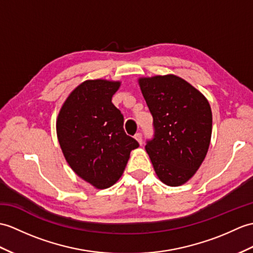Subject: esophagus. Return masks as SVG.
<instances>
[{
  "label": "esophagus",
  "mask_w": 253,
  "mask_h": 253,
  "mask_svg": "<svg viewBox=\"0 0 253 253\" xmlns=\"http://www.w3.org/2000/svg\"><path fill=\"white\" fill-rule=\"evenodd\" d=\"M134 138H136V140L138 141V142L140 143V144H142V133L141 132H137L136 134H134Z\"/></svg>",
  "instance_id": "1"
}]
</instances>
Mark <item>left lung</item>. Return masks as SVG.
Listing matches in <instances>:
<instances>
[{"label": "left lung", "instance_id": "1", "mask_svg": "<svg viewBox=\"0 0 253 253\" xmlns=\"http://www.w3.org/2000/svg\"><path fill=\"white\" fill-rule=\"evenodd\" d=\"M139 84L153 116L154 133L145 150L155 172L167 185L183 184L207 154L212 130L210 105L178 76L140 79Z\"/></svg>", "mask_w": 253, "mask_h": 253}]
</instances>
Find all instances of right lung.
<instances>
[{"label": "right lung", "instance_id": "add662e5", "mask_svg": "<svg viewBox=\"0 0 253 253\" xmlns=\"http://www.w3.org/2000/svg\"><path fill=\"white\" fill-rule=\"evenodd\" d=\"M120 82L86 81L62 105L57 136L74 172L97 189L121 178L138 141L124 130V116L112 103Z\"/></svg>", "mask_w": 253, "mask_h": 253}]
</instances>
